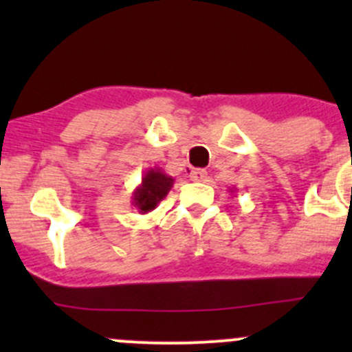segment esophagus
<instances>
[{"instance_id": "esophagus-1", "label": "esophagus", "mask_w": 352, "mask_h": 352, "mask_svg": "<svg viewBox=\"0 0 352 352\" xmlns=\"http://www.w3.org/2000/svg\"><path fill=\"white\" fill-rule=\"evenodd\" d=\"M190 180H194V182H204L206 177H208V172H206L204 168H194L190 170Z\"/></svg>"}]
</instances>
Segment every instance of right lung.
<instances>
[{"mask_svg": "<svg viewBox=\"0 0 352 352\" xmlns=\"http://www.w3.org/2000/svg\"><path fill=\"white\" fill-rule=\"evenodd\" d=\"M173 177L166 175L162 168L155 166L150 168L141 179L140 186L134 189L133 192V206L141 212V214H146V212L153 211L156 206L166 197V194L170 192V189L173 187Z\"/></svg>", "mask_w": 352, "mask_h": 352, "instance_id": "obj_1", "label": "right lung"}]
</instances>
